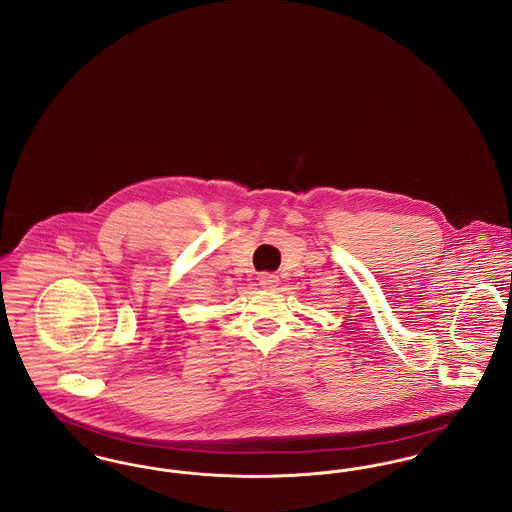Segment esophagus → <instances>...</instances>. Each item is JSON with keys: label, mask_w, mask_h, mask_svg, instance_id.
Listing matches in <instances>:
<instances>
[{"label": "esophagus", "mask_w": 512, "mask_h": 512, "mask_svg": "<svg viewBox=\"0 0 512 512\" xmlns=\"http://www.w3.org/2000/svg\"><path fill=\"white\" fill-rule=\"evenodd\" d=\"M278 282H280L278 276H276V274H270V272H265V274L259 276V286H261L263 290H276Z\"/></svg>", "instance_id": "1"}]
</instances>
